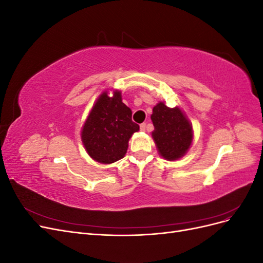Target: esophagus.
<instances>
[{"instance_id":"1","label":"esophagus","mask_w":263,"mask_h":263,"mask_svg":"<svg viewBox=\"0 0 263 263\" xmlns=\"http://www.w3.org/2000/svg\"><path fill=\"white\" fill-rule=\"evenodd\" d=\"M140 130H141V132H145V130H146V124H145V123L140 124Z\"/></svg>"}]
</instances>
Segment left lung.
<instances>
[{
    "instance_id": "8db88e82",
    "label": "left lung",
    "mask_w": 263,
    "mask_h": 263,
    "mask_svg": "<svg viewBox=\"0 0 263 263\" xmlns=\"http://www.w3.org/2000/svg\"><path fill=\"white\" fill-rule=\"evenodd\" d=\"M155 130L151 133L158 153L166 160L174 161L184 156L192 145L193 129L180 107L170 108L159 102L151 114Z\"/></svg>"
}]
</instances>
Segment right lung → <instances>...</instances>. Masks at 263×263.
<instances>
[{
    "mask_svg": "<svg viewBox=\"0 0 263 263\" xmlns=\"http://www.w3.org/2000/svg\"><path fill=\"white\" fill-rule=\"evenodd\" d=\"M139 125L132 121V109L122 101V92H103L95 102L81 130L86 153L100 163H113L125 157L128 141Z\"/></svg>",
    "mask_w": 263,
    "mask_h": 263,
    "instance_id": "right-lung-1",
    "label": "right lung"
}]
</instances>
